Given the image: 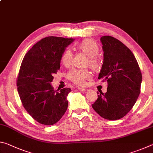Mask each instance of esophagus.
Segmentation results:
<instances>
[{
    "label": "esophagus",
    "instance_id": "esophagus-1",
    "mask_svg": "<svg viewBox=\"0 0 153 153\" xmlns=\"http://www.w3.org/2000/svg\"><path fill=\"white\" fill-rule=\"evenodd\" d=\"M77 89H78V90H79V91H85V90H86V88H82V87H78L77 88Z\"/></svg>",
    "mask_w": 153,
    "mask_h": 153
}]
</instances>
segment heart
<instances>
[{
  "mask_svg": "<svg viewBox=\"0 0 153 153\" xmlns=\"http://www.w3.org/2000/svg\"><path fill=\"white\" fill-rule=\"evenodd\" d=\"M79 48L82 51L87 55L89 57V64L94 67L97 65V59L95 56H97L99 51L98 46L97 42L94 40L87 39L79 44ZM73 61V53L71 50L67 49L63 52L61 56V62L64 65H70ZM67 77L68 79L76 84L83 86L86 84V80L90 79L92 77V73L88 69H72L67 74Z\"/></svg>",
  "mask_w": 153,
  "mask_h": 153,
  "instance_id": "b5f03b06",
  "label": "heart"
}]
</instances>
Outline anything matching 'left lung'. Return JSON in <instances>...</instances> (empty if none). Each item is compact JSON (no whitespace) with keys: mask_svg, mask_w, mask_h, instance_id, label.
<instances>
[{"mask_svg":"<svg viewBox=\"0 0 153 153\" xmlns=\"http://www.w3.org/2000/svg\"><path fill=\"white\" fill-rule=\"evenodd\" d=\"M100 41L104 59L98 78L107 80L108 87L106 93H98L92 107L106 120H120L132 108L138 99L141 71L132 52L120 40L103 36Z\"/></svg>","mask_w":153,"mask_h":153,"instance_id":"8db88e82","label":"left lung"}]
</instances>
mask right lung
<instances>
[{
  "instance_id": "obj_1",
  "label": "right lung",
  "mask_w": 153,
  "mask_h": 153,
  "mask_svg": "<svg viewBox=\"0 0 153 153\" xmlns=\"http://www.w3.org/2000/svg\"><path fill=\"white\" fill-rule=\"evenodd\" d=\"M73 38L48 36L36 43L21 65L17 86L23 106L33 119L51 126L67 111L70 88L55 90L51 83L60 69L61 56Z\"/></svg>"
}]
</instances>
